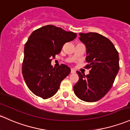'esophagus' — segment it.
I'll return each instance as SVG.
<instances>
[{
  "label": "esophagus",
  "instance_id": "1",
  "mask_svg": "<svg viewBox=\"0 0 130 130\" xmlns=\"http://www.w3.org/2000/svg\"><path fill=\"white\" fill-rule=\"evenodd\" d=\"M76 72V71L73 69H71V73H75Z\"/></svg>",
  "mask_w": 130,
  "mask_h": 130
}]
</instances>
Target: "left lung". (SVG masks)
<instances>
[{
  "instance_id": "obj_1",
  "label": "left lung",
  "mask_w": 130,
  "mask_h": 130,
  "mask_svg": "<svg viewBox=\"0 0 130 130\" xmlns=\"http://www.w3.org/2000/svg\"><path fill=\"white\" fill-rule=\"evenodd\" d=\"M80 39L87 48L85 68L90 69L87 75L77 71L79 76L73 86L78 98L87 102L99 100L112 87L119 70V55L113 43L95 32L80 33Z\"/></svg>"
}]
</instances>
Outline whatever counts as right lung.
Instances as JSON below:
<instances>
[{"label":"right lung","mask_w":130,"mask_h":130,"mask_svg":"<svg viewBox=\"0 0 130 130\" xmlns=\"http://www.w3.org/2000/svg\"><path fill=\"white\" fill-rule=\"evenodd\" d=\"M76 35V33L52 25L43 26L31 34L24 47L22 74L33 93L47 99L57 92L61 82L71 70L64 64L53 68L52 58L60 54L65 43L74 40Z\"/></svg>","instance_id":"add662e5"}]
</instances>
